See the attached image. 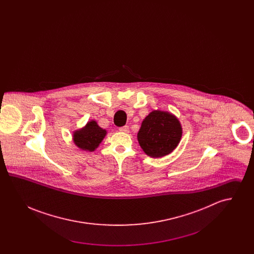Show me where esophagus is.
Returning <instances> with one entry per match:
<instances>
[{
  "label": "esophagus",
  "mask_w": 254,
  "mask_h": 254,
  "mask_svg": "<svg viewBox=\"0 0 254 254\" xmlns=\"http://www.w3.org/2000/svg\"><path fill=\"white\" fill-rule=\"evenodd\" d=\"M119 130L121 132L128 133L129 132V127L128 126H124L119 128Z\"/></svg>",
  "instance_id": "1"
}]
</instances>
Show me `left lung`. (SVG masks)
<instances>
[{
  "label": "left lung",
  "instance_id": "left-lung-1",
  "mask_svg": "<svg viewBox=\"0 0 254 254\" xmlns=\"http://www.w3.org/2000/svg\"><path fill=\"white\" fill-rule=\"evenodd\" d=\"M182 127L178 119L169 112L155 110L142 123L138 141L145 153L152 158L169 154L179 144Z\"/></svg>",
  "mask_w": 254,
  "mask_h": 254
}]
</instances>
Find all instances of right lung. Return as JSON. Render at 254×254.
Listing matches in <instances>:
<instances>
[{"instance_id": "right-lung-1", "label": "right lung", "mask_w": 254, "mask_h": 254, "mask_svg": "<svg viewBox=\"0 0 254 254\" xmlns=\"http://www.w3.org/2000/svg\"><path fill=\"white\" fill-rule=\"evenodd\" d=\"M107 131L95 121L89 122L84 128L74 133V143L84 150L93 151L106 136Z\"/></svg>"}]
</instances>
